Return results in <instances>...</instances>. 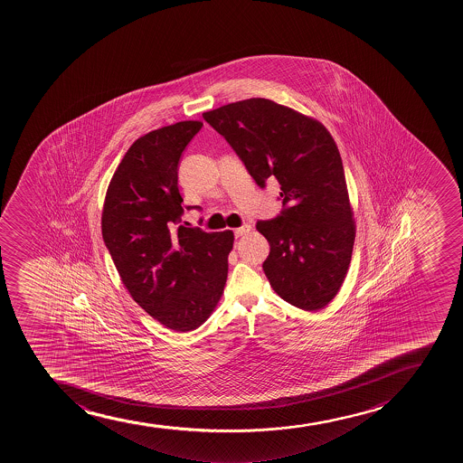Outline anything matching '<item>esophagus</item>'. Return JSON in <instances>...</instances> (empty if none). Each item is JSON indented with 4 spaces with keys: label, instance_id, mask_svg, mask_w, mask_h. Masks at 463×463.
<instances>
[{
    "label": "esophagus",
    "instance_id": "esophagus-1",
    "mask_svg": "<svg viewBox=\"0 0 463 463\" xmlns=\"http://www.w3.org/2000/svg\"><path fill=\"white\" fill-rule=\"evenodd\" d=\"M250 229H252V226L250 224H243L241 228H237L234 231L235 237H243V235H248L249 232H250Z\"/></svg>",
    "mask_w": 463,
    "mask_h": 463
}]
</instances>
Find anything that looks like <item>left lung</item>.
I'll list each match as a JSON object with an SVG mask.
<instances>
[{"mask_svg":"<svg viewBox=\"0 0 463 463\" xmlns=\"http://www.w3.org/2000/svg\"><path fill=\"white\" fill-rule=\"evenodd\" d=\"M264 188L281 185V214L260 220L270 252V286L300 310L328 306L348 273L355 240L339 148L324 124L268 99H249L203 114Z\"/></svg>","mask_w":463,"mask_h":463,"instance_id":"8db88e82","label":"left lung"}]
</instances>
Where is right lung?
I'll use <instances>...</instances> for the list:
<instances>
[{
	"label": "right lung",
	"instance_id": "add662e5",
	"mask_svg": "<svg viewBox=\"0 0 463 463\" xmlns=\"http://www.w3.org/2000/svg\"><path fill=\"white\" fill-rule=\"evenodd\" d=\"M202 126L179 121L137 139L110 179L101 213V234L124 287L177 333L199 328L214 311L234 244L232 231L182 223L179 159Z\"/></svg>",
	"mask_w": 463,
	"mask_h": 463
}]
</instances>
